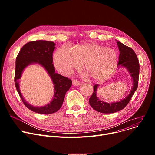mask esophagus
<instances>
[{"mask_svg":"<svg viewBox=\"0 0 155 155\" xmlns=\"http://www.w3.org/2000/svg\"><path fill=\"white\" fill-rule=\"evenodd\" d=\"M72 85L74 86H78V85H80V83L78 81H77V80H72Z\"/></svg>","mask_w":155,"mask_h":155,"instance_id":"esophagus-1","label":"esophagus"}]
</instances>
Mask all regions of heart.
Masks as SVG:
<instances>
[{"instance_id": "b5f03b06", "label": "heart", "mask_w": 155, "mask_h": 155, "mask_svg": "<svg viewBox=\"0 0 155 155\" xmlns=\"http://www.w3.org/2000/svg\"><path fill=\"white\" fill-rule=\"evenodd\" d=\"M118 60L117 52L96 43H84L72 49L62 46L54 55L57 70L63 75H70L81 68L83 63L85 75L95 81H104L115 71Z\"/></svg>"}]
</instances>
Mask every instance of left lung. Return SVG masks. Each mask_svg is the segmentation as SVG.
Masks as SVG:
<instances>
[{"instance_id": "left-lung-1", "label": "left lung", "mask_w": 155, "mask_h": 155, "mask_svg": "<svg viewBox=\"0 0 155 155\" xmlns=\"http://www.w3.org/2000/svg\"><path fill=\"white\" fill-rule=\"evenodd\" d=\"M117 43L120 51L118 68L127 69L132 80V87L129 94L120 101L108 103L102 101L97 95L99 84L94 86V92L89 99L90 105L96 111L102 114H112L123 109L130 101L138 87L139 75V62L137 55L131 48L124 45L118 40Z\"/></svg>"}]
</instances>
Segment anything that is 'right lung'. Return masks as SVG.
<instances>
[{
	"label": "right lung",
	"instance_id": "1",
	"mask_svg": "<svg viewBox=\"0 0 155 155\" xmlns=\"http://www.w3.org/2000/svg\"><path fill=\"white\" fill-rule=\"evenodd\" d=\"M56 44L53 41L36 40L27 43L19 52L15 65V82L16 90L24 104L31 111L48 115L56 112L61 107L65 93L72 86V80L55 72L53 63V52ZM32 64H38L43 67L51 78L54 85L55 93L50 103L41 107H35L28 103L21 95L18 80L24 69Z\"/></svg>",
	"mask_w": 155,
	"mask_h": 155
}]
</instances>
